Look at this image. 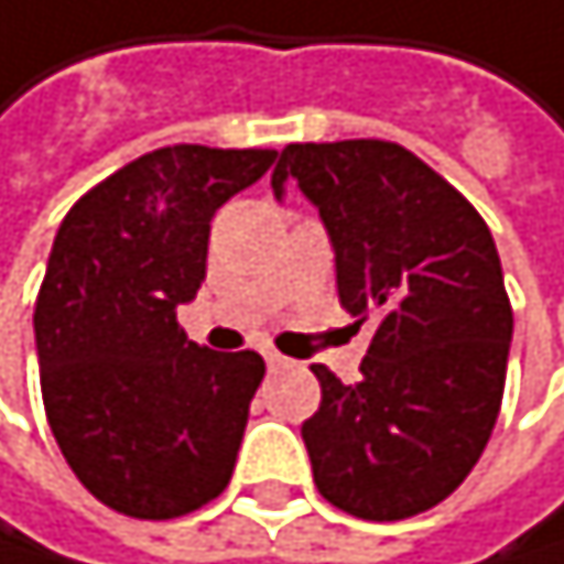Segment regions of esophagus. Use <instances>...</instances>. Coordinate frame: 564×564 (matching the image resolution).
Wrapping results in <instances>:
<instances>
[{
	"label": "esophagus",
	"instance_id": "esophagus-1",
	"mask_svg": "<svg viewBox=\"0 0 564 564\" xmlns=\"http://www.w3.org/2000/svg\"><path fill=\"white\" fill-rule=\"evenodd\" d=\"M264 361H268V368H272V372H275V368H282V365H285V358H282L279 351H264Z\"/></svg>",
	"mask_w": 564,
	"mask_h": 564
}]
</instances>
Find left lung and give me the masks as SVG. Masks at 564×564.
<instances>
[{
    "label": "left lung",
    "instance_id": "8db88e82",
    "mask_svg": "<svg viewBox=\"0 0 564 564\" xmlns=\"http://www.w3.org/2000/svg\"><path fill=\"white\" fill-rule=\"evenodd\" d=\"M289 178L327 227L340 306L376 327L355 386L313 365L324 392L303 424L313 482L361 520L424 513L465 482L503 403L513 310L492 234L389 140L289 144L275 199Z\"/></svg>",
    "mask_w": 564,
    "mask_h": 564
}]
</instances>
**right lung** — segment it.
I'll use <instances>...</instances> for the list:
<instances>
[{
  "mask_svg": "<svg viewBox=\"0 0 564 564\" xmlns=\"http://www.w3.org/2000/svg\"><path fill=\"white\" fill-rule=\"evenodd\" d=\"M275 151L175 144L99 182L57 227L33 310L47 424L109 510L172 520L216 500L264 379L254 351L188 340L209 220Z\"/></svg>",
  "mask_w": 564,
  "mask_h": 564,
  "instance_id": "add662e5",
  "label": "right lung"
}]
</instances>
